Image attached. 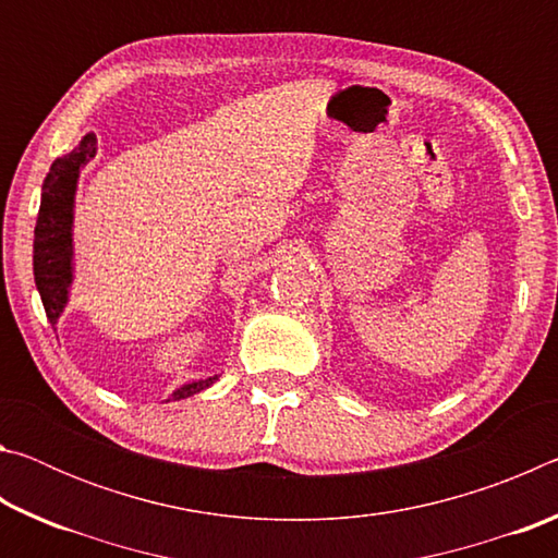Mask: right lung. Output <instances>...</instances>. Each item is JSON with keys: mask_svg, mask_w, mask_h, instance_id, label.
Segmentation results:
<instances>
[{"mask_svg": "<svg viewBox=\"0 0 558 558\" xmlns=\"http://www.w3.org/2000/svg\"><path fill=\"white\" fill-rule=\"evenodd\" d=\"M96 157V135L88 132L78 147L69 155L53 159V165L41 184L39 219L34 229V280L39 290L46 317L56 329L71 300V286L75 278L73 263V209L75 192H78L81 169ZM219 381V374L192 379L169 393L167 401H182L189 396L209 389Z\"/></svg>", "mask_w": 558, "mask_h": 558, "instance_id": "1", "label": "right lung"}]
</instances>
